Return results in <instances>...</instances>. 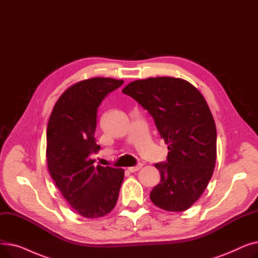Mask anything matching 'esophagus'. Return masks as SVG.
<instances>
[{"label":"esophagus","mask_w":258,"mask_h":258,"mask_svg":"<svg viewBox=\"0 0 258 258\" xmlns=\"http://www.w3.org/2000/svg\"><path fill=\"white\" fill-rule=\"evenodd\" d=\"M143 166V164L142 163H139V164H137L136 166H132V167H128V170L131 171V172H135V171H138L141 167Z\"/></svg>","instance_id":"34e87169"}]
</instances>
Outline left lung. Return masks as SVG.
Segmentation results:
<instances>
[{
	"label": "left lung",
	"mask_w": 258,
	"mask_h": 258,
	"mask_svg": "<svg viewBox=\"0 0 258 258\" xmlns=\"http://www.w3.org/2000/svg\"><path fill=\"white\" fill-rule=\"evenodd\" d=\"M122 92L148 111L168 144L166 162L155 164L161 181L151 191L152 202L167 211L188 209L215 166L216 128L206 100L191 84L174 77L135 80Z\"/></svg>",
	"instance_id": "8db88e82"
}]
</instances>
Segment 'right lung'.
<instances>
[{
	"instance_id": "add662e5",
	"label": "right lung",
	"mask_w": 258,
	"mask_h": 258,
	"mask_svg": "<svg viewBox=\"0 0 258 258\" xmlns=\"http://www.w3.org/2000/svg\"><path fill=\"white\" fill-rule=\"evenodd\" d=\"M123 80L95 77L62 93L47 125V163L51 178L72 208L87 219L110 213L115 207L124 170L94 166L97 110L108 93Z\"/></svg>"
}]
</instances>
